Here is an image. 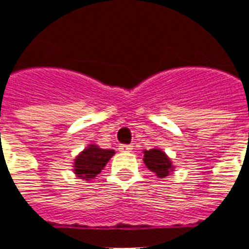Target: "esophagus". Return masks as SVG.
I'll return each mask as SVG.
<instances>
[{
    "label": "esophagus",
    "instance_id": "1",
    "mask_svg": "<svg viewBox=\"0 0 249 249\" xmlns=\"http://www.w3.org/2000/svg\"><path fill=\"white\" fill-rule=\"evenodd\" d=\"M119 150H120L121 152H130L133 150V146H130V144H120V146H119Z\"/></svg>",
    "mask_w": 249,
    "mask_h": 249
}]
</instances>
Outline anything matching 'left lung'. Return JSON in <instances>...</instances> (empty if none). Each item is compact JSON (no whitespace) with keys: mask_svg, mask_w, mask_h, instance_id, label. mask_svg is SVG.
Returning a JSON list of instances; mask_svg holds the SVG:
<instances>
[{"mask_svg":"<svg viewBox=\"0 0 249 249\" xmlns=\"http://www.w3.org/2000/svg\"><path fill=\"white\" fill-rule=\"evenodd\" d=\"M143 161L148 169L154 172L159 178H165L174 169L172 160L160 148H151L143 151Z\"/></svg>","mask_w":249,"mask_h":249,"instance_id":"8db88e82","label":"left lung"}]
</instances>
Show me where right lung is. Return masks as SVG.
<instances>
[{
	"label": "right lung",
	"mask_w": 249,
	"mask_h": 249,
	"mask_svg": "<svg viewBox=\"0 0 249 249\" xmlns=\"http://www.w3.org/2000/svg\"><path fill=\"white\" fill-rule=\"evenodd\" d=\"M115 155L113 150H103L98 144H89L88 147L76 156L73 163V172L76 177L84 181H90L102 172L108 160Z\"/></svg>",
	"instance_id": "add662e5"
}]
</instances>
